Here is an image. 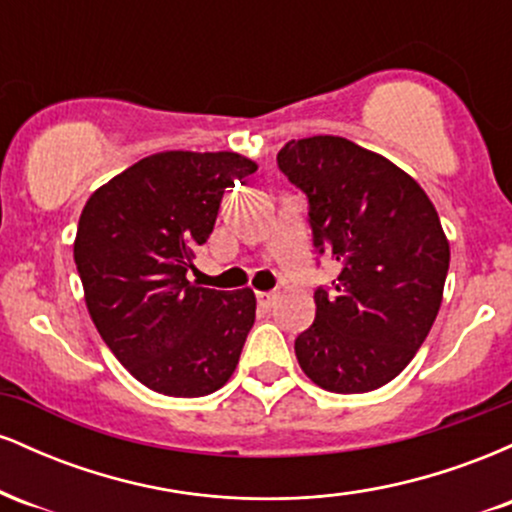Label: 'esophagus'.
Instances as JSON below:
<instances>
[{"instance_id":"34e87169","label":"esophagus","mask_w":512,"mask_h":512,"mask_svg":"<svg viewBox=\"0 0 512 512\" xmlns=\"http://www.w3.org/2000/svg\"><path fill=\"white\" fill-rule=\"evenodd\" d=\"M274 301H276V293L274 291H260L257 293V303L262 305V308H272L274 305Z\"/></svg>"}]
</instances>
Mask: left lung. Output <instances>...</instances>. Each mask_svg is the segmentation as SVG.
<instances>
[{
  "label": "left lung",
  "instance_id": "1",
  "mask_svg": "<svg viewBox=\"0 0 512 512\" xmlns=\"http://www.w3.org/2000/svg\"><path fill=\"white\" fill-rule=\"evenodd\" d=\"M276 166L308 199L317 255L339 264L315 289V322L296 358L339 395L378 390L424 344L443 301L450 245L419 182L344 137L289 142Z\"/></svg>",
  "mask_w": 512,
  "mask_h": 512
}]
</instances>
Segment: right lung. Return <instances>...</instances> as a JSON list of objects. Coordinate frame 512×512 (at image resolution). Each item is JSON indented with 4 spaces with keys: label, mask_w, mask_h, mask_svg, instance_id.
Returning <instances> with one entry per match:
<instances>
[{
    "label": "right lung",
    "mask_w": 512,
    "mask_h": 512,
    "mask_svg": "<svg viewBox=\"0 0 512 512\" xmlns=\"http://www.w3.org/2000/svg\"><path fill=\"white\" fill-rule=\"evenodd\" d=\"M257 170L233 151L142 158L81 211L74 262L103 342L139 383L168 397H204L228 383L255 322L250 289L187 281L226 187Z\"/></svg>",
    "instance_id": "obj_1"
}]
</instances>
